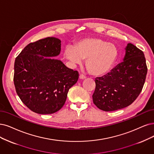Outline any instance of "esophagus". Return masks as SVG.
Here are the masks:
<instances>
[{"label":"esophagus","mask_w":154,"mask_h":154,"mask_svg":"<svg viewBox=\"0 0 154 154\" xmlns=\"http://www.w3.org/2000/svg\"><path fill=\"white\" fill-rule=\"evenodd\" d=\"M86 78V77L83 74H80V75H79V79H85Z\"/></svg>","instance_id":"obj_1"}]
</instances>
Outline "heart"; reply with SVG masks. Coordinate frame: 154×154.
Segmentation results:
<instances>
[{
    "instance_id": "heart-1",
    "label": "heart",
    "mask_w": 154,
    "mask_h": 154,
    "mask_svg": "<svg viewBox=\"0 0 154 154\" xmlns=\"http://www.w3.org/2000/svg\"><path fill=\"white\" fill-rule=\"evenodd\" d=\"M118 51L114 44L100 38H86L78 42L75 47L67 46L65 58L73 65H81L86 60V66L93 75H102L114 65Z\"/></svg>"
}]
</instances>
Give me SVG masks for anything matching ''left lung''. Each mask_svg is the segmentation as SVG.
Returning a JSON list of instances; mask_svg holds the SVG:
<instances>
[{
	"instance_id": "obj_1",
	"label": "left lung",
	"mask_w": 154,
	"mask_h": 154,
	"mask_svg": "<svg viewBox=\"0 0 154 154\" xmlns=\"http://www.w3.org/2000/svg\"><path fill=\"white\" fill-rule=\"evenodd\" d=\"M124 61L106 75L95 79L94 104L106 112L123 109L138 98L147 73L143 51L128 43Z\"/></svg>"
}]
</instances>
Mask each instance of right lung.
Listing matches in <instances>:
<instances>
[{
  "instance_id": "add662e5",
  "label": "right lung",
  "mask_w": 154,
  "mask_h": 154,
  "mask_svg": "<svg viewBox=\"0 0 154 154\" xmlns=\"http://www.w3.org/2000/svg\"><path fill=\"white\" fill-rule=\"evenodd\" d=\"M60 51V40L47 37L28 44L16 58V91L33 112L51 114L60 110L65 103L68 90L78 81L77 71L52 58Z\"/></svg>"
}]
</instances>
